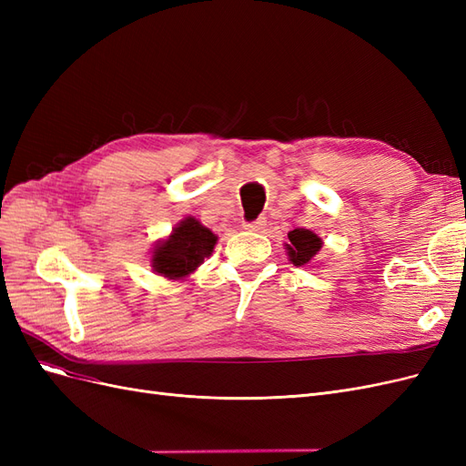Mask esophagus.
Segmentation results:
<instances>
[{
    "instance_id": "obj_1",
    "label": "esophagus",
    "mask_w": 466,
    "mask_h": 466,
    "mask_svg": "<svg viewBox=\"0 0 466 466\" xmlns=\"http://www.w3.org/2000/svg\"><path fill=\"white\" fill-rule=\"evenodd\" d=\"M264 225H266V219H264V218H258V219H255V221H247V223H245V229H248V231H262Z\"/></svg>"
}]
</instances>
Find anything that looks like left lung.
Here are the masks:
<instances>
[{
	"instance_id": "left-lung-1",
	"label": "left lung",
	"mask_w": 466,
	"mask_h": 466,
	"mask_svg": "<svg viewBox=\"0 0 466 466\" xmlns=\"http://www.w3.org/2000/svg\"><path fill=\"white\" fill-rule=\"evenodd\" d=\"M289 243L286 245L288 257L293 266H309L322 247V238L309 229H293L288 233Z\"/></svg>"
}]
</instances>
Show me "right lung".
Masks as SVG:
<instances>
[{
  "label": "right lung",
  "mask_w": 466,
  "mask_h": 466,
  "mask_svg": "<svg viewBox=\"0 0 466 466\" xmlns=\"http://www.w3.org/2000/svg\"><path fill=\"white\" fill-rule=\"evenodd\" d=\"M218 237L196 219L185 218L173 233L153 248L151 268L153 272L168 279H180L192 274L204 258L211 255Z\"/></svg>",
  "instance_id": "right-lung-1"
}]
</instances>
